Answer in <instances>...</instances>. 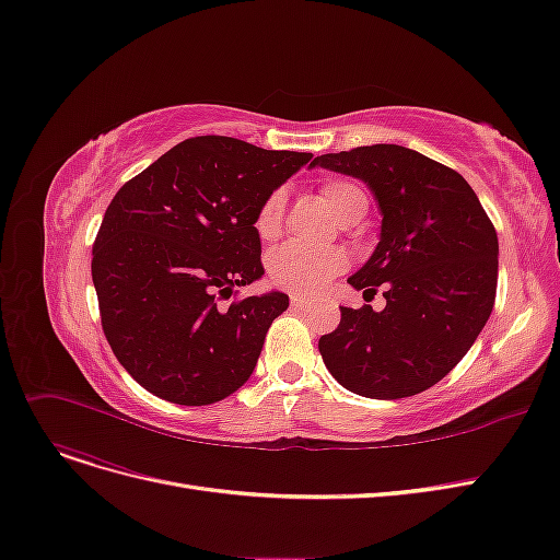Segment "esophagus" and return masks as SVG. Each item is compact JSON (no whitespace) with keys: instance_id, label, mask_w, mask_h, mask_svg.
Returning <instances> with one entry per match:
<instances>
[{"instance_id":"1","label":"esophagus","mask_w":560,"mask_h":560,"mask_svg":"<svg viewBox=\"0 0 560 560\" xmlns=\"http://www.w3.org/2000/svg\"><path fill=\"white\" fill-rule=\"evenodd\" d=\"M307 305H311V301H307L305 296H299V294L292 296V307H294V311H303V307H307Z\"/></svg>"}]
</instances>
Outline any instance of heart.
Here are the masks:
<instances>
[{"label":"heart","instance_id":"obj_1","mask_svg":"<svg viewBox=\"0 0 560 560\" xmlns=\"http://www.w3.org/2000/svg\"><path fill=\"white\" fill-rule=\"evenodd\" d=\"M319 195L331 208V213L342 222L352 215L359 203H365L363 189L350 180H326ZM284 220V191L273 189L255 215V234L261 241H276ZM347 255L340 247H301L282 245L268 257V278L284 292L317 294L347 268Z\"/></svg>","mask_w":560,"mask_h":560}]
</instances>
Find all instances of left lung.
I'll list each match as a JSON object with an SVG mask.
<instances>
[{
    "label": "left lung",
    "instance_id": "obj_1",
    "mask_svg": "<svg viewBox=\"0 0 560 560\" xmlns=\"http://www.w3.org/2000/svg\"><path fill=\"white\" fill-rule=\"evenodd\" d=\"M363 180L382 210L373 257L347 280L363 296L382 284V313L340 307L319 338L329 373L365 398L427 392L466 357L493 311L498 236L472 187L417 150L377 143L313 160Z\"/></svg>",
    "mask_w": 560,
    "mask_h": 560
}]
</instances>
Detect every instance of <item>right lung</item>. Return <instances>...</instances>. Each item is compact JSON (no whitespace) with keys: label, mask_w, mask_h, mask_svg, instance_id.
Segmentation results:
<instances>
[{"label":"right lung","mask_w":560,"mask_h":560,"mask_svg":"<svg viewBox=\"0 0 560 560\" xmlns=\"http://www.w3.org/2000/svg\"><path fill=\"white\" fill-rule=\"evenodd\" d=\"M311 158L197 137L118 189L92 245V282L110 350L143 389L210 405L253 375L289 296L222 301L264 276L257 208Z\"/></svg>","instance_id":"obj_1"}]
</instances>
